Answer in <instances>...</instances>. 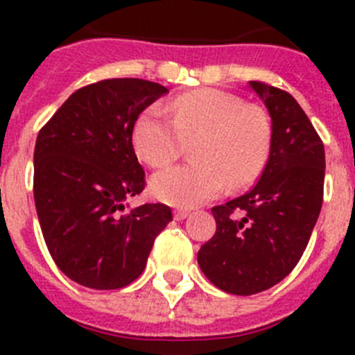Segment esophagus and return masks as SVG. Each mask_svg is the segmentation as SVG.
Masks as SVG:
<instances>
[{
    "instance_id": "34e87169",
    "label": "esophagus",
    "mask_w": 355,
    "mask_h": 355,
    "mask_svg": "<svg viewBox=\"0 0 355 355\" xmlns=\"http://www.w3.org/2000/svg\"><path fill=\"white\" fill-rule=\"evenodd\" d=\"M187 216H188L187 209H175V211H174V218H175V220H184Z\"/></svg>"
}]
</instances>
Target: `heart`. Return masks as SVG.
Returning a JSON list of instances; mask_svg holds the SVG:
<instances>
[{
    "instance_id": "obj_1",
    "label": "heart",
    "mask_w": 355,
    "mask_h": 355,
    "mask_svg": "<svg viewBox=\"0 0 355 355\" xmlns=\"http://www.w3.org/2000/svg\"><path fill=\"white\" fill-rule=\"evenodd\" d=\"M137 155L155 168L168 167L192 144L193 163L168 168L150 181L163 202L192 208L227 187H245L261 172L270 150L272 126L265 110L224 90L180 96L171 106L153 103L133 124Z\"/></svg>"
}]
</instances>
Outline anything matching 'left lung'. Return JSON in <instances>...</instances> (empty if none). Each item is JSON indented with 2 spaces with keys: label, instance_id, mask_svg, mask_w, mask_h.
<instances>
[{
  "label": "left lung",
  "instance_id": "left-lung-1",
  "mask_svg": "<svg viewBox=\"0 0 355 355\" xmlns=\"http://www.w3.org/2000/svg\"><path fill=\"white\" fill-rule=\"evenodd\" d=\"M272 119L270 155L250 192L211 209L216 231L197 254L206 277L233 295L281 283L299 259L324 200V142L286 90L250 81Z\"/></svg>",
  "mask_w": 355,
  "mask_h": 355
}]
</instances>
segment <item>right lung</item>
I'll return each mask as SVG.
<instances>
[{
    "label": "right lung",
    "mask_w": 355,
    "mask_h": 355,
    "mask_svg": "<svg viewBox=\"0 0 355 355\" xmlns=\"http://www.w3.org/2000/svg\"><path fill=\"white\" fill-rule=\"evenodd\" d=\"M165 92L139 78L97 81L72 94L39 131L33 196L40 229L53 261L81 286L133 283L172 220L162 202L122 213L124 200L146 187L133 124Z\"/></svg>",
    "instance_id": "1"
}]
</instances>
